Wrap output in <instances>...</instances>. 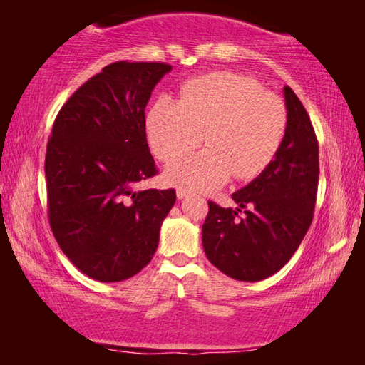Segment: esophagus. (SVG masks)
Instances as JSON below:
<instances>
[{
	"label": "esophagus",
	"instance_id": "obj_1",
	"mask_svg": "<svg viewBox=\"0 0 365 365\" xmlns=\"http://www.w3.org/2000/svg\"><path fill=\"white\" fill-rule=\"evenodd\" d=\"M190 193L187 190H177V197L178 200H183V197H187Z\"/></svg>",
	"mask_w": 365,
	"mask_h": 365
}]
</instances>
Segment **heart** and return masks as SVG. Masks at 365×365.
Masks as SVG:
<instances>
[{"mask_svg": "<svg viewBox=\"0 0 365 365\" xmlns=\"http://www.w3.org/2000/svg\"><path fill=\"white\" fill-rule=\"evenodd\" d=\"M288 127L285 103L256 80L215 72L183 85L180 100L158 98L146 115L154 156L169 160L202 140L207 150L170 160L164 177L187 191H214L228 182L252 180L279 153Z\"/></svg>", "mask_w": 365, "mask_h": 365, "instance_id": "heart-1", "label": "heart"}]
</instances>
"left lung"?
<instances>
[{
    "label": "left lung",
    "mask_w": 365,
    "mask_h": 365,
    "mask_svg": "<svg viewBox=\"0 0 365 365\" xmlns=\"http://www.w3.org/2000/svg\"><path fill=\"white\" fill-rule=\"evenodd\" d=\"M285 138L261 175L232 195L238 207L209 201L202 246L211 264L242 282L267 279L298 250L314 217L319 185V143L311 119L285 86Z\"/></svg>",
    "instance_id": "8db88e82"
}]
</instances>
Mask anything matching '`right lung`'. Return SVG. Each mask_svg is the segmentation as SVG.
Masks as SVG:
<instances>
[{"mask_svg":"<svg viewBox=\"0 0 365 365\" xmlns=\"http://www.w3.org/2000/svg\"><path fill=\"white\" fill-rule=\"evenodd\" d=\"M172 66L119 61L80 86L53 123L45 158L48 219L76 267L122 282L150 264L175 190L137 185L158 174L145 108Z\"/></svg>","mask_w":365,"mask_h":365,"instance_id":"1","label":"right lung"}]
</instances>
